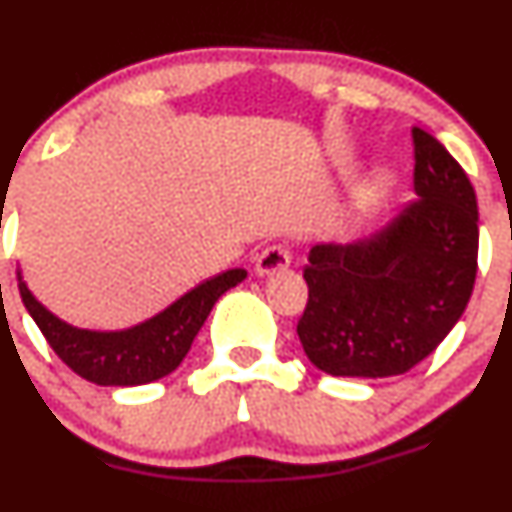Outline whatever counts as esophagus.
Returning a JSON list of instances; mask_svg holds the SVG:
<instances>
[{"label":"esophagus","mask_w":512,"mask_h":512,"mask_svg":"<svg viewBox=\"0 0 512 512\" xmlns=\"http://www.w3.org/2000/svg\"><path fill=\"white\" fill-rule=\"evenodd\" d=\"M289 262H292V255H289L287 247L272 245V247H267V250H262V255L257 257L255 270L260 277H270V275H275V272L287 270Z\"/></svg>","instance_id":"esophagus-1"}]
</instances>
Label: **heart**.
Masks as SVG:
<instances>
[{
	"instance_id": "1",
	"label": "heart",
	"mask_w": 512,
	"mask_h": 512,
	"mask_svg": "<svg viewBox=\"0 0 512 512\" xmlns=\"http://www.w3.org/2000/svg\"><path fill=\"white\" fill-rule=\"evenodd\" d=\"M399 178L391 168H374L354 185L349 193L347 203V223L349 227H364L369 225L376 215L384 213L389 208L391 198L396 193Z\"/></svg>"
}]
</instances>
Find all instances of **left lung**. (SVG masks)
<instances>
[{"label": "left lung", "mask_w": 512, "mask_h": 512, "mask_svg": "<svg viewBox=\"0 0 512 512\" xmlns=\"http://www.w3.org/2000/svg\"><path fill=\"white\" fill-rule=\"evenodd\" d=\"M414 151L416 203L369 240L309 250L297 334L324 374H406L466 312L478 270L476 190L431 133L414 128Z\"/></svg>", "instance_id": "1"}]
</instances>
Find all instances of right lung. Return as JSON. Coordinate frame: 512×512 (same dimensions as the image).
<instances>
[{
    "instance_id": "right-lung-1",
    "label": "right lung",
    "mask_w": 512,
    "mask_h": 512,
    "mask_svg": "<svg viewBox=\"0 0 512 512\" xmlns=\"http://www.w3.org/2000/svg\"><path fill=\"white\" fill-rule=\"evenodd\" d=\"M245 277L247 272L242 267L227 270L213 280L200 282L146 322L101 332L74 327L49 312L27 287L22 270H17L24 307L32 314L49 347L81 379L94 381L98 386L151 384L178 369L215 302Z\"/></svg>"
}]
</instances>
